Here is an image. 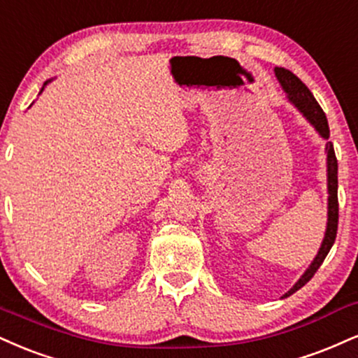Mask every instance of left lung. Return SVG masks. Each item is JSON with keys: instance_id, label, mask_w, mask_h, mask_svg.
<instances>
[{"instance_id": "8db88e82", "label": "left lung", "mask_w": 358, "mask_h": 358, "mask_svg": "<svg viewBox=\"0 0 358 358\" xmlns=\"http://www.w3.org/2000/svg\"><path fill=\"white\" fill-rule=\"evenodd\" d=\"M275 75L280 81V85L283 86L288 98L294 105L299 108L302 113L307 116V120L313 127L317 128V131L320 133L322 136L329 140L330 136V128H329V122H327V116L324 113V110L320 108L315 98L310 90L305 86V83L299 76H295L290 70H285V68H275ZM327 163H329V223H327V231H325V238L324 243H322L320 252L317 253L315 260L313 264L308 266V270L302 275V278L295 283L294 288L287 292L283 296H290L292 294H295L296 290H300L305 283L308 282L310 278L315 275V272L320 268V265L324 264L325 257L329 255L331 245L335 242V236H337V228H338V196H337V188H338V163H337V157H335V150H334V143L329 141L327 143Z\"/></svg>"}]
</instances>
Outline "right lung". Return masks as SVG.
Wrapping results in <instances>:
<instances>
[{"label":"right lung","mask_w":358,"mask_h":358,"mask_svg":"<svg viewBox=\"0 0 358 358\" xmlns=\"http://www.w3.org/2000/svg\"><path fill=\"white\" fill-rule=\"evenodd\" d=\"M45 85H46V83H45ZM41 92H43V90H41Z\"/></svg>","instance_id":"right-lung-1"}]
</instances>
